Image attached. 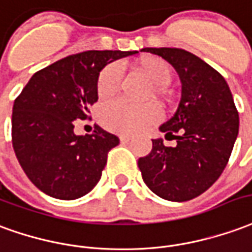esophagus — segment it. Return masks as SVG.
Listing matches in <instances>:
<instances>
[{
	"instance_id": "esophagus-1",
	"label": "esophagus",
	"mask_w": 252,
	"mask_h": 252,
	"mask_svg": "<svg viewBox=\"0 0 252 252\" xmlns=\"http://www.w3.org/2000/svg\"><path fill=\"white\" fill-rule=\"evenodd\" d=\"M119 140H121L122 144H127V142H130V140H131V137H130V135L122 134V135H119Z\"/></svg>"
}]
</instances>
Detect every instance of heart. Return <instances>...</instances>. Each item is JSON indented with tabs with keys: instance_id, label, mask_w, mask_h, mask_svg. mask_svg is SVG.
Masks as SVG:
<instances>
[{
	"instance_id": "obj_1",
	"label": "heart",
	"mask_w": 252,
	"mask_h": 252,
	"mask_svg": "<svg viewBox=\"0 0 252 252\" xmlns=\"http://www.w3.org/2000/svg\"><path fill=\"white\" fill-rule=\"evenodd\" d=\"M138 70L153 84V94L163 97L164 87L172 78L171 66L158 57H146L140 61ZM122 72L115 63L107 65L97 77L96 92L101 100H108L115 96L121 84ZM161 119V111L155 103L135 106L125 100H117L107 104L100 112V122L106 129L121 134H135L145 131Z\"/></svg>"
}]
</instances>
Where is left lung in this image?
<instances>
[{
  "mask_svg": "<svg viewBox=\"0 0 252 252\" xmlns=\"http://www.w3.org/2000/svg\"><path fill=\"white\" fill-rule=\"evenodd\" d=\"M174 66L182 97L174 117L160 126L176 146L152 140V151L138 158L145 185L156 195L185 202L201 195L220 178L239 133V114L225 78L197 55L182 49L146 47ZM178 132V136H174Z\"/></svg>",
  "mask_w": 252,
  "mask_h": 252,
  "instance_id": "8db88e82",
  "label": "left lung"
}]
</instances>
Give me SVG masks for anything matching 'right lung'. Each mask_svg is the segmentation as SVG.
Listing matches in <instances>:
<instances>
[{"label": "right lung", "instance_id": "add662e5", "mask_svg": "<svg viewBox=\"0 0 252 252\" xmlns=\"http://www.w3.org/2000/svg\"><path fill=\"white\" fill-rule=\"evenodd\" d=\"M137 51H84L36 72L16 97L12 144L28 179L44 194L77 199L100 180L117 135L94 126L92 134H74V121L87 119L97 101L96 84L112 61Z\"/></svg>", "mask_w": 252, "mask_h": 252}]
</instances>
